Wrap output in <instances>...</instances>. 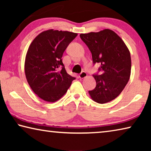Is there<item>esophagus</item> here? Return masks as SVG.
I'll return each mask as SVG.
<instances>
[{"mask_svg":"<svg viewBox=\"0 0 151 151\" xmlns=\"http://www.w3.org/2000/svg\"><path fill=\"white\" fill-rule=\"evenodd\" d=\"M86 76H87V74H86V72H82L80 75H79V78H86Z\"/></svg>","mask_w":151,"mask_h":151,"instance_id":"esophagus-1","label":"esophagus"}]
</instances>
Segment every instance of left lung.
Here are the masks:
<instances>
[{
  "label": "left lung",
  "instance_id": "1",
  "mask_svg": "<svg viewBox=\"0 0 151 151\" xmlns=\"http://www.w3.org/2000/svg\"><path fill=\"white\" fill-rule=\"evenodd\" d=\"M92 53L93 63L101 64L100 75H93L95 88L88 91L94 101L104 104L116 99L129 81L131 71V54L123 40L111 29L80 35Z\"/></svg>",
  "mask_w": 151,
  "mask_h": 151
}]
</instances>
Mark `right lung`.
<instances>
[{
  "instance_id": "add662e5",
  "label": "right lung",
  "mask_w": 151,
  "mask_h": 151,
  "mask_svg": "<svg viewBox=\"0 0 151 151\" xmlns=\"http://www.w3.org/2000/svg\"><path fill=\"white\" fill-rule=\"evenodd\" d=\"M77 33L49 29L30 43L24 62L27 81L33 92L53 103L64 96L75 78L66 73L62 60L64 51Z\"/></svg>"
}]
</instances>
